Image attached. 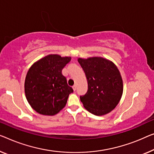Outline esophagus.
I'll list each match as a JSON object with an SVG mask.
<instances>
[{"instance_id": "obj_1", "label": "esophagus", "mask_w": 154, "mask_h": 154, "mask_svg": "<svg viewBox=\"0 0 154 154\" xmlns=\"http://www.w3.org/2000/svg\"><path fill=\"white\" fill-rule=\"evenodd\" d=\"M72 89H73V91H76V89H77V86H76V85H74V86H72Z\"/></svg>"}]
</instances>
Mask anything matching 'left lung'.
<instances>
[{
	"label": "left lung",
	"mask_w": 154,
	"mask_h": 154,
	"mask_svg": "<svg viewBox=\"0 0 154 154\" xmlns=\"http://www.w3.org/2000/svg\"><path fill=\"white\" fill-rule=\"evenodd\" d=\"M86 75L88 91L80 100L87 111L100 116L116 107L123 93V82L113 62L100 57L78 59Z\"/></svg>",
	"instance_id": "1"
}]
</instances>
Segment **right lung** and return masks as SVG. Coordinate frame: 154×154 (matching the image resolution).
<instances>
[{
    "label": "right lung",
    "mask_w": 154,
    "mask_h": 154,
    "mask_svg": "<svg viewBox=\"0 0 154 154\" xmlns=\"http://www.w3.org/2000/svg\"><path fill=\"white\" fill-rule=\"evenodd\" d=\"M70 57L47 55L29 68L25 80V93L31 107L39 114L54 116L65 107L72 88L61 73Z\"/></svg>",
    "instance_id": "right-lung-1"
}]
</instances>
